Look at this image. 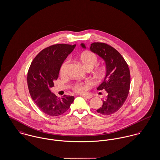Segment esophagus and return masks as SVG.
I'll return each instance as SVG.
<instances>
[{"label":"esophagus","mask_w":160,"mask_h":160,"mask_svg":"<svg viewBox=\"0 0 160 160\" xmlns=\"http://www.w3.org/2000/svg\"><path fill=\"white\" fill-rule=\"evenodd\" d=\"M82 96L84 98H88V99H90V98H92V96H91V95H82Z\"/></svg>","instance_id":"34e87169"}]
</instances>
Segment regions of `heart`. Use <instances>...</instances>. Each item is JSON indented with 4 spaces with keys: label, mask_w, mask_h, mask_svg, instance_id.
<instances>
[{
    "label": "heart",
    "mask_w": 160,
    "mask_h": 160,
    "mask_svg": "<svg viewBox=\"0 0 160 160\" xmlns=\"http://www.w3.org/2000/svg\"><path fill=\"white\" fill-rule=\"evenodd\" d=\"M80 62L83 64V66L86 68L87 69H91L98 62V57L93 52H85L81 54L80 57ZM69 62V60L68 59L62 64L60 68V72L62 74H65L67 72V69L68 68V64ZM102 69H98V72H102ZM90 82H87L86 83L78 82L75 83L72 87V89L75 92L78 93H83L86 91V86Z\"/></svg>",
    "instance_id": "heart-1"
}]
</instances>
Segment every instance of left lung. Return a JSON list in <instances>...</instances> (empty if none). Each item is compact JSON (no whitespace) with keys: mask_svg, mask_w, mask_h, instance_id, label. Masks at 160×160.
Segmentation results:
<instances>
[{"mask_svg":"<svg viewBox=\"0 0 160 160\" xmlns=\"http://www.w3.org/2000/svg\"><path fill=\"white\" fill-rule=\"evenodd\" d=\"M86 48L84 44H81ZM90 50L98 54L106 63V75L98 90L105 89L107 96L97 112L110 115L119 110L123 105L129 93L130 73L128 64L120 53L110 45L103 42H93Z\"/></svg>","mask_w":160,"mask_h":160,"instance_id":"left-lung-1","label":"left lung"}]
</instances>
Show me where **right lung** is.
<instances>
[{
    "mask_svg": "<svg viewBox=\"0 0 160 160\" xmlns=\"http://www.w3.org/2000/svg\"><path fill=\"white\" fill-rule=\"evenodd\" d=\"M75 44H58L42 50L33 59L27 74L30 94L39 110L50 116L62 115L74 102L72 96L62 98L52 93L62 62L75 47Z\"/></svg>",
    "mask_w": 160,
    "mask_h": 160,
    "instance_id": "right-lung-1",
    "label": "right lung"
}]
</instances>
